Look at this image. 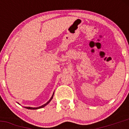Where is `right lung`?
<instances>
[{
  "label": "right lung",
  "mask_w": 129,
  "mask_h": 129,
  "mask_svg": "<svg viewBox=\"0 0 129 129\" xmlns=\"http://www.w3.org/2000/svg\"><path fill=\"white\" fill-rule=\"evenodd\" d=\"M54 93H53L52 96V97H51V98H50V99L49 100V101H48V102H47L46 104H45L42 105V106H40V107H25V108H26V109H31V110H36V109H40V108H42V107H44L46 106V105H47L48 104H49V102H50V101H51V100L52 99V98H53V96H54Z\"/></svg>",
  "instance_id": "add662e5"
}]
</instances>
